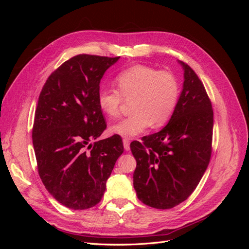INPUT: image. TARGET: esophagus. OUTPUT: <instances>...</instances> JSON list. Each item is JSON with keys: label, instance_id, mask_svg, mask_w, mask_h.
<instances>
[{"label": "esophagus", "instance_id": "34e87169", "mask_svg": "<svg viewBox=\"0 0 249 249\" xmlns=\"http://www.w3.org/2000/svg\"><path fill=\"white\" fill-rule=\"evenodd\" d=\"M123 142H124V149H125V150H130V140L127 139V138H124Z\"/></svg>", "mask_w": 249, "mask_h": 249}]
</instances>
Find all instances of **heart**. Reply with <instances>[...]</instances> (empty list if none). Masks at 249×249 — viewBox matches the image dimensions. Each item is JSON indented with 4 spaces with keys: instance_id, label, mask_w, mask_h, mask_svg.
<instances>
[{
    "instance_id": "1",
    "label": "heart",
    "mask_w": 249,
    "mask_h": 249,
    "mask_svg": "<svg viewBox=\"0 0 249 249\" xmlns=\"http://www.w3.org/2000/svg\"><path fill=\"white\" fill-rule=\"evenodd\" d=\"M114 88H102L97 105L109 117H116L124 101H131L133 113L110 126L113 134L134 137L154 126L166 124L176 111L179 95L177 78L169 71L135 65L119 72Z\"/></svg>"
}]
</instances>
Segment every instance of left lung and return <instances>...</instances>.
<instances>
[{"mask_svg":"<svg viewBox=\"0 0 249 249\" xmlns=\"http://www.w3.org/2000/svg\"><path fill=\"white\" fill-rule=\"evenodd\" d=\"M168 124L158 133L131 143L137 162L133 175L137 197L156 209H171L190 196L212 154L213 109L205 86L191 67Z\"/></svg>","mask_w":249,"mask_h":249,"instance_id":"left-lung-1","label":"left lung"}]
</instances>
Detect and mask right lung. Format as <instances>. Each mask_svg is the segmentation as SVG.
Segmentation results:
<instances>
[{
	"label": "right lung",
	"mask_w": 249,
	"mask_h": 249,
	"mask_svg": "<svg viewBox=\"0 0 249 249\" xmlns=\"http://www.w3.org/2000/svg\"><path fill=\"white\" fill-rule=\"evenodd\" d=\"M118 59L74 56L51 73L39 94L32 131L37 168L52 196L71 210L101 201L124 153L118 135L90 143L107 127L97 93L105 71Z\"/></svg>",
	"instance_id": "obj_1"
}]
</instances>
